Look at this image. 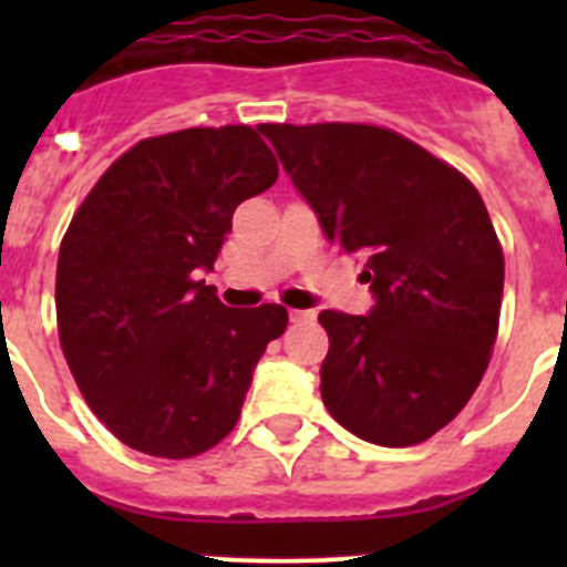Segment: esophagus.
I'll list each match as a JSON object with an SVG mask.
<instances>
[{"instance_id":"esophagus-1","label":"esophagus","mask_w":567,"mask_h":567,"mask_svg":"<svg viewBox=\"0 0 567 567\" xmlns=\"http://www.w3.org/2000/svg\"><path fill=\"white\" fill-rule=\"evenodd\" d=\"M315 318V312H309V309H292V312H289V320H292V323H303V320H312Z\"/></svg>"}]
</instances>
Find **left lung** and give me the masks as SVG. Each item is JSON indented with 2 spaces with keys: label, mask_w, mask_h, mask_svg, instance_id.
Segmentation results:
<instances>
[{
  "label": "left lung",
  "mask_w": 567,
  "mask_h": 567,
  "mask_svg": "<svg viewBox=\"0 0 567 567\" xmlns=\"http://www.w3.org/2000/svg\"><path fill=\"white\" fill-rule=\"evenodd\" d=\"M334 247L365 260V315L320 312V398L346 432L405 449L452 423L497 340L505 260L474 184L392 130L260 124Z\"/></svg>",
  "instance_id": "left-lung-1"
}]
</instances>
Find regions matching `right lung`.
<instances>
[{"mask_svg":"<svg viewBox=\"0 0 567 567\" xmlns=\"http://www.w3.org/2000/svg\"><path fill=\"white\" fill-rule=\"evenodd\" d=\"M278 162L244 124L155 135L118 158L59 249V340L79 392L115 437L187 460L238 423L252 372L287 309H229L202 280L233 213Z\"/></svg>","mask_w":567,"mask_h":567,"instance_id":"obj_1","label":"right lung"}]
</instances>
